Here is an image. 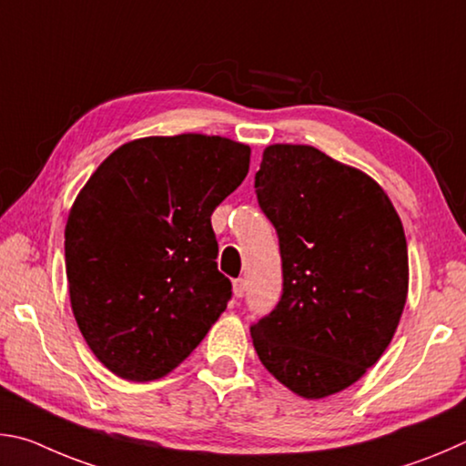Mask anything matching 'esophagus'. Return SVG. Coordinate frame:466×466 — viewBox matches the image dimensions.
I'll return each instance as SVG.
<instances>
[{
	"instance_id": "1",
	"label": "esophagus",
	"mask_w": 466,
	"mask_h": 466,
	"mask_svg": "<svg viewBox=\"0 0 466 466\" xmlns=\"http://www.w3.org/2000/svg\"><path fill=\"white\" fill-rule=\"evenodd\" d=\"M246 289H248V282L243 280V279L233 280V295L238 297V299H241L243 295H246Z\"/></svg>"
}]
</instances>
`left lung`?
<instances>
[{
    "mask_svg": "<svg viewBox=\"0 0 466 466\" xmlns=\"http://www.w3.org/2000/svg\"><path fill=\"white\" fill-rule=\"evenodd\" d=\"M256 196L282 258L279 305L249 328L256 352L292 393H339L379 360L401 319V218L372 177L309 145L266 147Z\"/></svg>",
    "mask_w": 466,
    "mask_h": 466,
    "instance_id": "1",
    "label": "left lung"
}]
</instances>
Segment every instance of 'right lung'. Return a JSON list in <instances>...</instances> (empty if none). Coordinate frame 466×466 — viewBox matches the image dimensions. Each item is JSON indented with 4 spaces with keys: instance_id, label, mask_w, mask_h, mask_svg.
<instances>
[{
    "instance_id": "add662e5",
    "label": "right lung",
    "mask_w": 466,
    "mask_h": 466,
    "mask_svg": "<svg viewBox=\"0 0 466 466\" xmlns=\"http://www.w3.org/2000/svg\"><path fill=\"white\" fill-rule=\"evenodd\" d=\"M249 153L223 137L138 138L79 192L65 227L71 309L120 379L166 377L227 309L210 215L246 179Z\"/></svg>"
}]
</instances>
